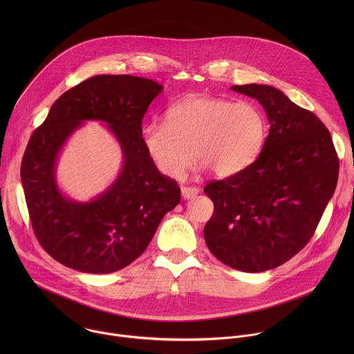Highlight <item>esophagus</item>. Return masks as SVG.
I'll list each match as a JSON object with an SVG mask.
<instances>
[{"instance_id": "obj_1", "label": "esophagus", "mask_w": 354, "mask_h": 354, "mask_svg": "<svg viewBox=\"0 0 354 354\" xmlns=\"http://www.w3.org/2000/svg\"><path fill=\"white\" fill-rule=\"evenodd\" d=\"M199 192H201V189L198 187H183L181 188V195H183L184 199L195 198Z\"/></svg>"}]
</instances>
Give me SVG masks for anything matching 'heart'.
Listing matches in <instances>:
<instances>
[{
    "instance_id": "1",
    "label": "heart",
    "mask_w": 354,
    "mask_h": 354,
    "mask_svg": "<svg viewBox=\"0 0 354 354\" xmlns=\"http://www.w3.org/2000/svg\"><path fill=\"white\" fill-rule=\"evenodd\" d=\"M266 122L250 101L194 95L167 109L163 122L142 128V143L155 167L181 178L198 156L199 170L230 177L248 167L261 150Z\"/></svg>"
}]
</instances>
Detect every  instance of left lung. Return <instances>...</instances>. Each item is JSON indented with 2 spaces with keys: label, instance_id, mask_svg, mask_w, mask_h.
Returning a JSON list of instances; mask_svg holds the SVG:
<instances>
[{
  "label": "left lung",
  "instance_id": "left-lung-1",
  "mask_svg": "<svg viewBox=\"0 0 354 354\" xmlns=\"http://www.w3.org/2000/svg\"><path fill=\"white\" fill-rule=\"evenodd\" d=\"M232 90L263 106L270 132L248 167L204 187L214 203L204 240L226 266L260 272L308 244L334 195L339 160L319 117L278 88L244 84Z\"/></svg>",
  "mask_w": 354,
  "mask_h": 354
}]
</instances>
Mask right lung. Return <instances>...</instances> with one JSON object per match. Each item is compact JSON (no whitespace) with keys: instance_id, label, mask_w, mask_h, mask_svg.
I'll return each instance as SVG.
<instances>
[{"instance_id":"obj_1","label":"right lung","mask_w":354,"mask_h":354,"mask_svg":"<svg viewBox=\"0 0 354 354\" xmlns=\"http://www.w3.org/2000/svg\"><path fill=\"white\" fill-rule=\"evenodd\" d=\"M163 87L151 79L98 75L64 93L38 127L20 177L34 233L58 263L88 274L118 271L146 251L166 212L180 201L142 143V121ZM86 120H102L120 143L119 177L90 203L66 198L55 180L57 153Z\"/></svg>"}]
</instances>
